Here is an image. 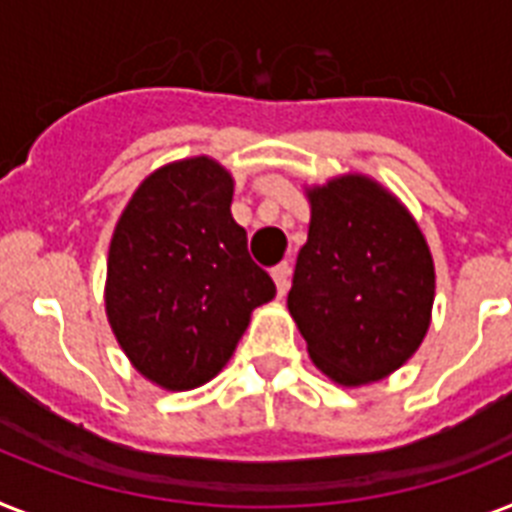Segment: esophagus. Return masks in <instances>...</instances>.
<instances>
[{
    "label": "esophagus",
    "instance_id": "obj_1",
    "mask_svg": "<svg viewBox=\"0 0 512 512\" xmlns=\"http://www.w3.org/2000/svg\"><path fill=\"white\" fill-rule=\"evenodd\" d=\"M270 273H273V281H276L278 294H281V297H284L286 289H289V263L276 265V268L270 270Z\"/></svg>",
    "mask_w": 512,
    "mask_h": 512
}]
</instances>
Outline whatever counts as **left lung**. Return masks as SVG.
Here are the masks:
<instances>
[{
	"label": "left lung",
	"mask_w": 512,
	"mask_h": 512,
	"mask_svg": "<svg viewBox=\"0 0 512 512\" xmlns=\"http://www.w3.org/2000/svg\"><path fill=\"white\" fill-rule=\"evenodd\" d=\"M310 231L289 313L307 352L344 386L397 371L421 347L434 305V263L421 228L371 178L310 191Z\"/></svg>",
	"instance_id": "obj_1"
}]
</instances>
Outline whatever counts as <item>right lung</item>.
Segmentation results:
<instances>
[{
	"label": "right lung",
	"instance_id": "obj_1",
	"mask_svg": "<svg viewBox=\"0 0 512 512\" xmlns=\"http://www.w3.org/2000/svg\"><path fill=\"white\" fill-rule=\"evenodd\" d=\"M234 181L215 160L155 170L120 215L107 260V318L136 371L186 392L228 363L276 284L231 218Z\"/></svg>",
	"mask_w": 512,
	"mask_h": 512
}]
</instances>
